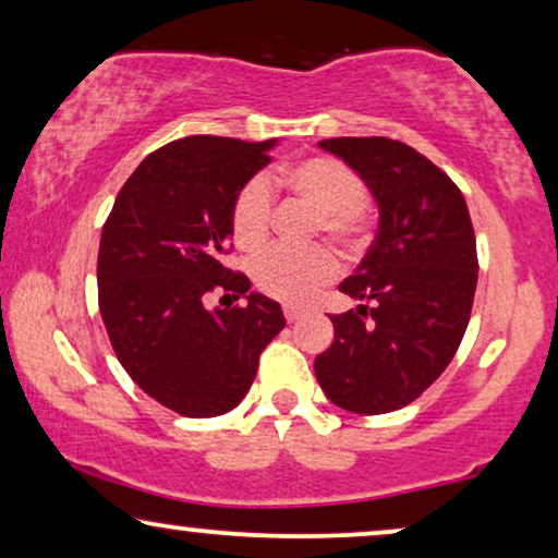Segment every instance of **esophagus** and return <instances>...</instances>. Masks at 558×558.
Segmentation results:
<instances>
[{
	"label": "esophagus",
	"mask_w": 558,
	"mask_h": 558,
	"mask_svg": "<svg viewBox=\"0 0 558 558\" xmlns=\"http://www.w3.org/2000/svg\"><path fill=\"white\" fill-rule=\"evenodd\" d=\"M284 317L287 323H296V319L304 317V312L300 307H284Z\"/></svg>",
	"instance_id": "obj_1"
}]
</instances>
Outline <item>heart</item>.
<instances>
[{
    "instance_id": "heart-1",
    "label": "heart",
    "mask_w": 558,
    "mask_h": 558,
    "mask_svg": "<svg viewBox=\"0 0 558 558\" xmlns=\"http://www.w3.org/2000/svg\"><path fill=\"white\" fill-rule=\"evenodd\" d=\"M281 185L317 210V226L338 246L353 251L368 233L365 185L353 167L340 159L315 155L304 157L281 174ZM274 197L264 178L248 180L239 190L231 210L233 241L243 251L262 248L269 239ZM338 262L325 248L287 251L269 248L251 264V277L264 294L279 302L302 304L317 294L319 287L335 279Z\"/></svg>"
}]
</instances>
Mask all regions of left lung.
I'll return each mask as SVG.
<instances>
[{
  "instance_id": "left-lung-1",
  "label": "left lung",
  "mask_w": 558,
  "mask_h": 558,
  "mask_svg": "<svg viewBox=\"0 0 558 558\" xmlns=\"http://www.w3.org/2000/svg\"><path fill=\"white\" fill-rule=\"evenodd\" d=\"M319 149L353 167L378 205V231L340 284L355 310L330 315L315 376L335 407L388 414L418 399L452 361L470 323L477 246L460 187L409 144L335 136Z\"/></svg>"
}]
</instances>
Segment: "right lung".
Segmentation results:
<instances>
[{"mask_svg": "<svg viewBox=\"0 0 558 558\" xmlns=\"http://www.w3.org/2000/svg\"><path fill=\"white\" fill-rule=\"evenodd\" d=\"M269 142L185 136L151 151L119 190L98 246V310L119 363L190 418L235 409L258 355L287 325L279 302L223 266L239 190L269 165ZM213 288L243 308L204 307Z\"/></svg>", "mask_w": 558, "mask_h": 558, "instance_id": "add662e5", "label": "right lung"}]
</instances>
